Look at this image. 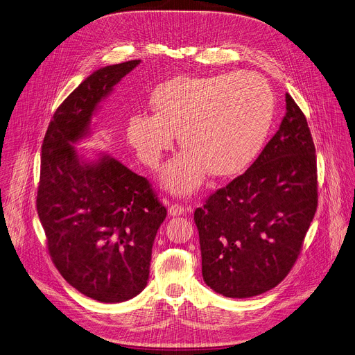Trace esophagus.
<instances>
[{
    "label": "esophagus",
    "instance_id": "obj_1",
    "mask_svg": "<svg viewBox=\"0 0 355 355\" xmlns=\"http://www.w3.org/2000/svg\"><path fill=\"white\" fill-rule=\"evenodd\" d=\"M168 214L171 216H180L184 214V208L179 204H172L169 208H168Z\"/></svg>",
    "mask_w": 355,
    "mask_h": 355
}]
</instances>
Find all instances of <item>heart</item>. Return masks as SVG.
Segmentation results:
<instances>
[{"instance_id": "b5f03b06", "label": "heart", "mask_w": 355, "mask_h": 355, "mask_svg": "<svg viewBox=\"0 0 355 355\" xmlns=\"http://www.w3.org/2000/svg\"><path fill=\"white\" fill-rule=\"evenodd\" d=\"M150 105L153 115L129 116L128 141L154 168L178 133L184 151L161 172L164 187L178 196L200 187L207 172L230 178L245 171L261 153L275 115L270 86L251 72L173 78L153 90Z\"/></svg>"}]
</instances>
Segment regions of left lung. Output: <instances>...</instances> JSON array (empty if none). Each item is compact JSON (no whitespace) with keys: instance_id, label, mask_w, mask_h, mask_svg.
<instances>
[{"instance_id":"obj_1","label":"left lung","mask_w":355,"mask_h":355,"mask_svg":"<svg viewBox=\"0 0 355 355\" xmlns=\"http://www.w3.org/2000/svg\"><path fill=\"white\" fill-rule=\"evenodd\" d=\"M316 186L309 128L286 94V115L259 157L194 212L207 286L232 298L277 286L293 268L313 219Z\"/></svg>"}]
</instances>
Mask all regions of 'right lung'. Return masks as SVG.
Returning <instances> with one entry per match:
<instances>
[{
  "label": "right lung",
  "mask_w": 355,
  "mask_h": 355,
  "mask_svg": "<svg viewBox=\"0 0 355 355\" xmlns=\"http://www.w3.org/2000/svg\"><path fill=\"white\" fill-rule=\"evenodd\" d=\"M141 61L100 68L58 107L42 147L37 212L64 279L100 302H122L147 286L154 239L166 218L146 178L110 154L78 151L114 87Z\"/></svg>",
  "instance_id": "right-lung-1"
}]
</instances>
